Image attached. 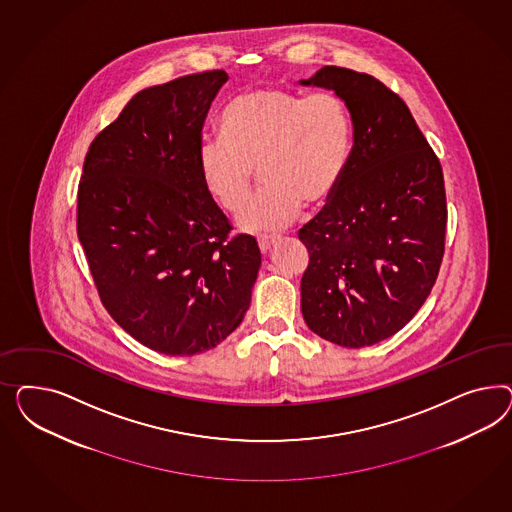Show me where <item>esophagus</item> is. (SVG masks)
<instances>
[{
	"label": "esophagus",
	"mask_w": 512,
	"mask_h": 512,
	"mask_svg": "<svg viewBox=\"0 0 512 512\" xmlns=\"http://www.w3.org/2000/svg\"><path fill=\"white\" fill-rule=\"evenodd\" d=\"M276 240H278L276 236H259V240H257V242H259V249H261V253L266 255V253L270 251V248L276 244Z\"/></svg>",
	"instance_id": "obj_1"
}]
</instances>
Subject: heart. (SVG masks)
<instances>
[{
  "mask_svg": "<svg viewBox=\"0 0 512 512\" xmlns=\"http://www.w3.org/2000/svg\"><path fill=\"white\" fill-rule=\"evenodd\" d=\"M223 137L199 144L202 182L217 204L238 214L262 172L266 187L242 212L249 233L278 231L304 204L321 208L334 199L353 159V120L332 92H287L255 86L238 93L221 118Z\"/></svg>",
  "mask_w": 512,
  "mask_h": 512,
  "instance_id": "heart-1",
  "label": "heart"
}]
</instances>
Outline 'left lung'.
<instances>
[{
    "instance_id": "left-lung-1",
    "label": "left lung",
    "mask_w": 512,
    "mask_h": 512,
    "mask_svg": "<svg viewBox=\"0 0 512 512\" xmlns=\"http://www.w3.org/2000/svg\"><path fill=\"white\" fill-rule=\"evenodd\" d=\"M302 86L332 90L353 120V159L298 238L306 325L341 347L387 340L430 295L445 251L441 163L402 99L366 73L326 65Z\"/></svg>"
}]
</instances>
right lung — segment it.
I'll return each instance as SVG.
<instances>
[{"mask_svg": "<svg viewBox=\"0 0 512 512\" xmlns=\"http://www.w3.org/2000/svg\"><path fill=\"white\" fill-rule=\"evenodd\" d=\"M227 73L176 78L133 95L90 144L77 233L110 317L142 345L199 355L242 323L261 251L231 236L199 171L202 125Z\"/></svg>", "mask_w": 512, "mask_h": 512, "instance_id": "add662e5", "label": "right lung"}]
</instances>
